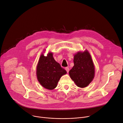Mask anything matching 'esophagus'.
<instances>
[{
    "label": "esophagus",
    "instance_id": "1",
    "mask_svg": "<svg viewBox=\"0 0 123 123\" xmlns=\"http://www.w3.org/2000/svg\"><path fill=\"white\" fill-rule=\"evenodd\" d=\"M65 69L66 70L67 72L68 73V72H69V68H68V67H66V68H65Z\"/></svg>",
    "mask_w": 123,
    "mask_h": 123
}]
</instances>
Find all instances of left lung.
<instances>
[{
  "label": "left lung",
  "instance_id": "left-lung-1",
  "mask_svg": "<svg viewBox=\"0 0 123 123\" xmlns=\"http://www.w3.org/2000/svg\"><path fill=\"white\" fill-rule=\"evenodd\" d=\"M74 66L69 71L71 79L77 86L85 87L93 80L95 68L91 56L87 50L78 52L74 56Z\"/></svg>",
  "mask_w": 123,
  "mask_h": 123
}]
</instances>
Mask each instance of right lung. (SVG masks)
<instances>
[{
	"label": "right lung",
	"instance_id": "right-lung-1",
	"mask_svg": "<svg viewBox=\"0 0 123 123\" xmlns=\"http://www.w3.org/2000/svg\"><path fill=\"white\" fill-rule=\"evenodd\" d=\"M52 52L47 56L42 54L37 68L38 81L42 86L48 90L55 89L61 76L67 72L53 57Z\"/></svg>",
	"mask_w": 123,
	"mask_h": 123
}]
</instances>
